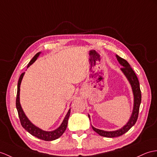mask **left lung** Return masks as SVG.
I'll list each match as a JSON object with an SVG mask.
<instances>
[{
    "instance_id": "8db88e82",
    "label": "left lung",
    "mask_w": 157,
    "mask_h": 157,
    "mask_svg": "<svg viewBox=\"0 0 157 157\" xmlns=\"http://www.w3.org/2000/svg\"><path fill=\"white\" fill-rule=\"evenodd\" d=\"M116 56L118 63L123 67L121 68V71H123L124 75L126 76V77L127 78L128 81H129L130 84H131V85L134 95V106L131 117L130 118L128 123H127V124H125L123 127H122L119 130H117V131H102V130L94 128L92 126L93 129L97 133H98L99 135L105 137H109V138H114V137H117L123 135V134L127 132L128 130L136 123L137 118H138L139 117V107L141 102V92L140 89V84L135 72H134L132 68L130 66L129 63L127 60L123 58H121V57L118 55H116ZM89 117L90 118L89 115Z\"/></svg>"
}]
</instances>
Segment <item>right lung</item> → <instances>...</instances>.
Wrapping results in <instances>:
<instances>
[{"label":"right lung","instance_id":"add662e5","mask_svg":"<svg viewBox=\"0 0 157 157\" xmlns=\"http://www.w3.org/2000/svg\"><path fill=\"white\" fill-rule=\"evenodd\" d=\"M40 52H38L34 56L33 58L29 62L27 68L30 65H31L34 61L37 59L38 56H39L40 55ZM24 74L25 72L22 73L18 79V86H17V99H16V106H17V109L18 114V117H19V118H20L21 125L26 131H28L30 134H31L32 135L36 136L40 139L44 140L46 141H51V140H54L59 139V137L64 133V132L65 131V130L67 127L68 120V118L70 117V113H71V109L68 110V111L65 117H64L62 124H60V126L58 128H56V130H55V131H43L42 129L39 128V127H36L35 125H34L25 115V114L20 104V97H19V95H20V86H21V83L22 81V77H23L24 76Z\"/></svg>","mask_w":157,"mask_h":157}]
</instances>
